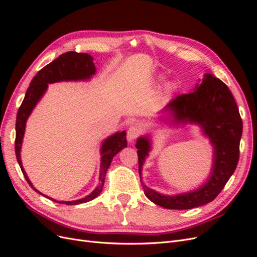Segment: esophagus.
Here are the masks:
<instances>
[{
    "label": "esophagus",
    "mask_w": 257,
    "mask_h": 257,
    "mask_svg": "<svg viewBox=\"0 0 257 257\" xmlns=\"http://www.w3.org/2000/svg\"><path fill=\"white\" fill-rule=\"evenodd\" d=\"M142 130L139 127L137 124H132V125L127 130V139L128 142H133L135 139L141 135Z\"/></svg>",
    "instance_id": "1"
}]
</instances>
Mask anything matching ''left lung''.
Segmentation results:
<instances>
[{
    "label": "left lung",
    "instance_id": "obj_1",
    "mask_svg": "<svg viewBox=\"0 0 257 257\" xmlns=\"http://www.w3.org/2000/svg\"><path fill=\"white\" fill-rule=\"evenodd\" d=\"M165 109L172 112L174 122L197 123L204 130L214 148L212 173L200 189L176 196L161 195L141 180L146 196L166 209L185 210L208 204L221 193L239 161L242 120L236 100L222 80L206 74L203 82L197 84L193 92L178 95ZM136 148L142 176L143 164L151 148L149 138H138Z\"/></svg>",
    "mask_w": 257,
    "mask_h": 257
}]
</instances>
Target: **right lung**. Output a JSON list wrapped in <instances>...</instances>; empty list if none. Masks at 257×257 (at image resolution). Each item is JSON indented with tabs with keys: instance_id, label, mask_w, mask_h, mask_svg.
<instances>
[{
	"instance_id": "1",
	"label": "right lung",
	"mask_w": 257,
	"mask_h": 257,
	"mask_svg": "<svg viewBox=\"0 0 257 257\" xmlns=\"http://www.w3.org/2000/svg\"><path fill=\"white\" fill-rule=\"evenodd\" d=\"M95 74V66L93 63V58L88 53H78L75 51H68L63 54H61L59 58L48 65L43 67L40 72H38L34 78L30 83V87L27 90L26 96L22 100V104L20 105L17 119H16V139H15V152H16V158L18 161V164L21 168V172L25 176L26 180L30 184L31 188L34 191L38 192L33 184L30 182L29 178L22 167L21 158H20V150H21V144L23 139V134H25L26 130V122L29 118L30 113L32 112L33 108L37 104L38 100L41 99L45 91L47 90L48 83L57 82V81H67V80H84L89 79L92 75ZM127 146L126 143V133L125 132H121V133H115L114 135L107 138L103 143L102 149H100V154H102V160H100V170H99V183L97 188L93 191L90 195L84 197L82 199L74 200V201H57L60 204L65 205H78L82 203H87L92 199H94L96 196L99 195L102 192L104 182H105V176L107 173L108 167L110 166V163L112 158L118 153L123 148ZM42 194L41 192H38ZM44 195V194H42ZM45 196V195H44ZM47 197V196H46ZM49 198V197H48ZM54 200V199H52ZM56 201V200H54Z\"/></svg>"
}]
</instances>
